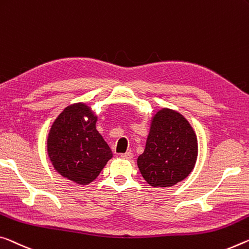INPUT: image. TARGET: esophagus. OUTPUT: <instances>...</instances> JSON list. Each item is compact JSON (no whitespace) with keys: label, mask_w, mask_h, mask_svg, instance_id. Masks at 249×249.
I'll return each instance as SVG.
<instances>
[{"label":"esophagus","mask_w":249,"mask_h":249,"mask_svg":"<svg viewBox=\"0 0 249 249\" xmlns=\"http://www.w3.org/2000/svg\"><path fill=\"white\" fill-rule=\"evenodd\" d=\"M121 157H122V159H124V160H132L133 159V153L127 152V153L121 154Z\"/></svg>","instance_id":"34e87169"}]
</instances>
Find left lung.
I'll return each instance as SVG.
<instances>
[{"label":"left lung","instance_id":"left-lung-1","mask_svg":"<svg viewBox=\"0 0 249 249\" xmlns=\"http://www.w3.org/2000/svg\"><path fill=\"white\" fill-rule=\"evenodd\" d=\"M197 155V136L189 122L174 109L161 108L152 117L137 166L151 186L171 187L191 174Z\"/></svg>","mask_w":249,"mask_h":249}]
</instances>
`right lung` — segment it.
<instances>
[{
	"label": "right lung",
	"mask_w": 249,
	"mask_h": 249,
	"mask_svg": "<svg viewBox=\"0 0 249 249\" xmlns=\"http://www.w3.org/2000/svg\"><path fill=\"white\" fill-rule=\"evenodd\" d=\"M96 122L90 106L75 103L63 109L47 136V154L54 169L78 185L92 183L113 157Z\"/></svg>",
	"instance_id": "obj_1"
}]
</instances>
